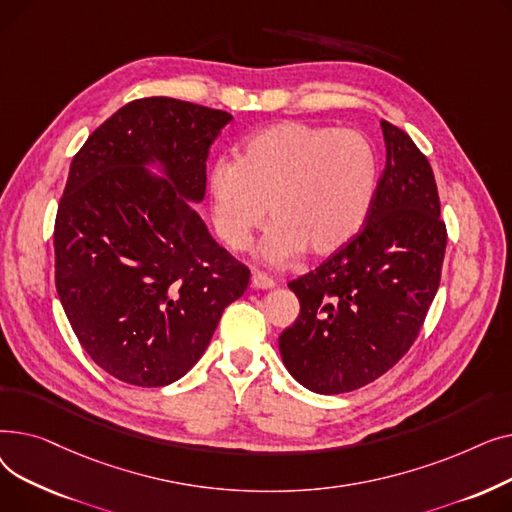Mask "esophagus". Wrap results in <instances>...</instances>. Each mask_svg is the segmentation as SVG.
Listing matches in <instances>:
<instances>
[{"label":"esophagus","mask_w":512,"mask_h":512,"mask_svg":"<svg viewBox=\"0 0 512 512\" xmlns=\"http://www.w3.org/2000/svg\"><path fill=\"white\" fill-rule=\"evenodd\" d=\"M251 286H253V288H257V290H270V288H274V286H276V282H274L270 276H265V274L255 272V274L251 276Z\"/></svg>","instance_id":"1"}]
</instances>
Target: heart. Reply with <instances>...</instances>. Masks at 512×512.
Wrapping results in <instances>:
<instances>
[{"instance_id": "heart-1", "label": "heart", "mask_w": 512, "mask_h": 512, "mask_svg": "<svg viewBox=\"0 0 512 512\" xmlns=\"http://www.w3.org/2000/svg\"><path fill=\"white\" fill-rule=\"evenodd\" d=\"M375 186L378 157L361 132L305 122L255 132L234 164L222 159L207 176L213 226L232 251H245L270 213L257 253L272 265L305 249L313 257L340 251L361 230Z\"/></svg>"}]
</instances>
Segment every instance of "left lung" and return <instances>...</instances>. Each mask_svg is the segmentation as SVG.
Listing matches in <instances>:
<instances>
[{
    "instance_id": "obj_1",
    "label": "left lung",
    "mask_w": 512,
    "mask_h": 512,
    "mask_svg": "<svg viewBox=\"0 0 512 512\" xmlns=\"http://www.w3.org/2000/svg\"><path fill=\"white\" fill-rule=\"evenodd\" d=\"M386 166L365 226L313 272L292 280L301 313L280 334L282 361L317 394L378 380L415 342L446 251L436 178L407 132L382 120Z\"/></svg>"
}]
</instances>
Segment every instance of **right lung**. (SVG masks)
<instances>
[{
	"instance_id": "1",
	"label": "right lung",
	"mask_w": 512,
	"mask_h": 512,
	"mask_svg": "<svg viewBox=\"0 0 512 512\" xmlns=\"http://www.w3.org/2000/svg\"><path fill=\"white\" fill-rule=\"evenodd\" d=\"M230 120L180 99H137L72 159L53 232L56 288L87 355L126 384L180 380L249 286L193 207Z\"/></svg>"
}]
</instances>
